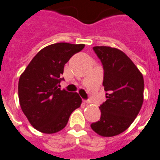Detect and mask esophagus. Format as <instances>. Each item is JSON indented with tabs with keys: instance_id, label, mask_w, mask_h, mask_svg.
Instances as JSON below:
<instances>
[{
	"instance_id": "esophagus-1",
	"label": "esophagus",
	"mask_w": 160,
	"mask_h": 160,
	"mask_svg": "<svg viewBox=\"0 0 160 160\" xmlns=\"http://www.w3.org/2000/svg\"><path fill=\"white\" fill-rule=\"evenodd\" d=\"M84 102H85V103H90L91 102L89 100H84Z\"/></svg>"
}]
</instances>
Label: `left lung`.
I'll list each match as a JSON object with an SVG mask.
<instances>
[{
    "label": "left lung",
    "mask_w": 160,
    "mask_h": 160,
    "mask_svg": "<svg viewBox=\"0 0 160 160\" xmlns=\"http://www.w3.org/2000/svg\"><path fill=\"white\" fill-rule=\"evenodd\" d=\"M93 50L103 65L102 85L107 100L99 107L100 121L90 127L101 136H115L128 128L140 112L144 100L143 76L121 50L109 46H94Z\"/></svg>",
    "instance_id": "1"
}]
</instances>
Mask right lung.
<instances>
[{
    "label": "right lung",
    "instance_id": "right-lung-1",
    "mask_svg": "<svg viewBox=\"0 0 160 160\" xmlns=\"http://www.w3.org/2000/svg\"><path fill=\"white\" fill-rule=\"evenodd\" d=\"M83 44L56 43L40 50L20 75L19 100L24 114L38 131L55 133L64 128L71 113L81 106L77 92L58 88L64 64Z\"/></svg>",
    "mask_w": 160,
    "mask_h": 160
}]
</instances>
